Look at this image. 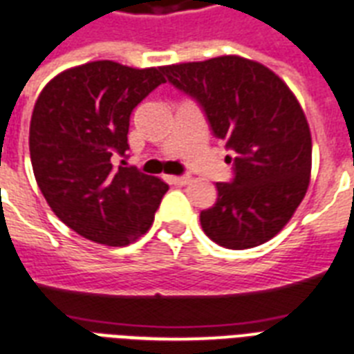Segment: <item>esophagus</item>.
I'll return each mask as SVG.
<instances>
[{
    "label": "esophagus",
    "mask_w": 354,
    "mask_h": 354,
    "mask_svg": "<svg viewBox=\"0 0 354 354\" xmlns=\"http://www.w3.org/2000/svg\"><path fill=\"white\" fill-rule=\"evenodd\" d=\"M169 183H174V185L177 186H185L190 183V177H188V175H171V177H169Z\"/></svg>",
    "instance_id": "34e87169"
}]
</instances>
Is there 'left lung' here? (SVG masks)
Instances as JSON below:
<instances>
[{
  "label": "left lung",
  "instance_id": "obj_1",
  "mask_svg": "<svg viewBox=\"0 0 354 354\" xmlns=\"http://www.w3.org/2000/svg\"><path fill=\"white\" fill-rule=\"evenodd\" d=\"M162 72L201 103L216 136L236 153L234 180L218 183V201L201 212L205 234L227 249L266 243L292 220L310 183V127L295 94L270 68L240 55Z\"/></svg>",
  "mask_w": 354,
  "mask_h": 354
}]
</instances>
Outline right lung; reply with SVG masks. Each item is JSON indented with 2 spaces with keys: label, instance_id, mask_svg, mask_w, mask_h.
<instances>
[{
  "label": "right lung",
  "instance_id": "obj_1",
  "mask_svg": "<svg viewBox=\"0 0 354 354\" xmlns=\"http://www.w3.org/2000/svg\"><path fill=\"white\" fill-rule=\"evenodd\" d=\"M162 83V66L92 60L55 75L38 95L29 127L32 174L55 216L86 240L122 248L153 225L168 185L112 162L129 149L133 109Z\"/></svg>",
  "mask_w": 354,
  "mask_h": 354
}]
</instances>
